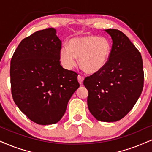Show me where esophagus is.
I'll return each instance as SVG.
<instances>
[{
  "mask_svg": "<svg viewBox=\"0 0 152 152\" xmlns=\"http://www.w3.org/2000/svg\"><path fill=\"white\" fill-rule=\"evenodd\" d=\"M77 80H78V82H79V83L80 85H82V83H83V81H84V77H82V75H79L77 77Z\"/></svg>",
  "mask_w": 152,
  "mask_h": 152,
  "instance_id": "esophagus-1",
  "label": "esophagus"
}]
</instances>
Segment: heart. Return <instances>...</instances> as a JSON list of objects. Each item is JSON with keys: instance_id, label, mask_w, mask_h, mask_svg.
<instances>
[{"instance_id": "heart-1", "label": "heart", "mask_w": 152, "mask_h": 152, "mask_svg": "<svg viewBox=\"0 0 152 152\" xmlns=\"http://www.w3.org/2000/svg\"><path fill=\"white\" fill-rule=\"evenodd\" d=\"M111 45L108 39L93 35L71 39L69 46H63L60 50V60L67 69L75 66L76 58L85 72L93 74L105 66L109 58Z\"/></svg>"}]
</instances>
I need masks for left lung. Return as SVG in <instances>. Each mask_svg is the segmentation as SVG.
Here are the masks:
<instances>
[{
  "label": "left lung",
  "mask_w": 152,
  "mask_h": 152,
  "mask_svg": "<svg viewBox=\"0 0 152 152\" xmlns=\"http://www.w3.org/2000/svg\"><path fill=\"white\" fill-rule=\"evenodd\" d=\"M113 44L108 60L101 70L87 77V105L96 120L115 122L133 108L143 89L142 56L128 37L115 29L105 30Z\"/></svg>",
  "instance_id": "8db88e82"
}]
</instances>
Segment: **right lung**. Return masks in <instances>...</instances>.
I'll return each instance as SVG.
<instances>
[{"label":"right lung","instance_id":"add662e5","mask_svg":"<svg viewBox=\"0 0 152 152\" xmlns=\"http://www.w3.org/2000/svg\"><path fill=\"white\" fill-rule=\"evenodd\" d=\"M61 41L54 28L24 38L10 62L11 92L15 104L39 125L58 123L80 87L77 73L61 65Z\"/></svg>","mask_w":152,"mask_h":152}]
</instances>
